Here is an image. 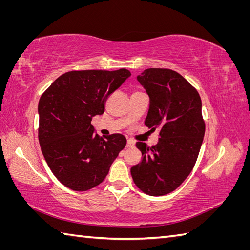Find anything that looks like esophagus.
I'll return each instance as SVG.
<instances>
[{
  "mask_svg": "<svg viewBox=\"0 0 250 250\" xmlns=\"http://www.w3.org/2000/svg\"><path fill=\"white\" fill-rule=\"evenodd\" d=\"M127 148H132L134 147V142L132 140H128L127 141V145H126Z\"/></svg>",
  "mask_w": 250,
  "mask_h": 250,
  "instance_id": "34e87169",
  "label": "esophagus"
}]
</instances>
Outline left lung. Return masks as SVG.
I'll use <instances>...</instances> for the list:
<instances>
[{
  "mask_svg": "<svg viewBox=\"0 0 250 250\" xmlns=\"http://www.w3.org/2000/svg\"><path fill=\"white\" fill-rule=\"evenodd\" d=\"M150 98L145 125L160 129L154 146L137 142L142 161L131 176L150 196L169 194L184 183L197 161L206 132L200 96L190 82L170 69L150 67L138 76Z\"/></svg>",
  "mask_w": 250,
  "mask_h": 250,
  "instance_id": "left-lung-1",
  "label": "left lung"
}]
</instances>
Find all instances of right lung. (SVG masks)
<instances>
[{
	"label": "right lung",
	"instance_id": "add662e5",
	"mask_svg": "<svg viewBox=\"0 0 250 250\" xmlns=\"http://www.w3.org/2000/svg\"><path fill=\"white\" fill-rule=\"evenodd\" d=\"M130 75L126 69L70 71L42 95V152L55 177L71 190L87 191L100 185L126 146L124 135L113 133L103 139L90 122L102 115L108 97Z\"/></svg>",
	"mask_w": 250,
	"mask_h": 250
}]
</instances>
